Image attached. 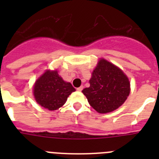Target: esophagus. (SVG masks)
Returning <instances> with one entry per match:
<instances>
[{"label":"esophagus","mask_w":159,"mask_h":159,"mask_svg":"<svg viewBox=\"0 0 159 159\" xmlns=\"http://www.w3.org/2000/svg\"><path fill=\"white\" fill-rule=\"evenodd\" d=\"M83 88H84V87L83 86H81V87H80V88H77V91H78V92H82V90H83Z\"/></svg>","instance_id":"esophagus-1"}]
</instances>
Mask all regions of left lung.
Returning a JSON list of instances; mask_svg holds the SVG:
<instances>
[{"mask_svg":"<svg viewBox=\"0 0 159 159\" xmlns=\"http://www.w3.org/2000/svg\"><path fill=\"white\" fill-rule=\"evenodd\" d=\"M82 91L89 104L99 113H109L122 106L130 94V81L119 67L100 59Z\"/></svg>","mask_w":159,"mask_h":159,"instance_id":"1","label":"left lung"}]
</instances>
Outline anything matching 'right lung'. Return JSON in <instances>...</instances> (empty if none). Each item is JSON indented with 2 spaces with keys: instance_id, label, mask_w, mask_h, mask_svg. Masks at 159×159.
Instances as JSON below:
<instances>
[{
  "instance_id": "obj_1",
  "label": "right lung",
  "mask_w": 159,
  "mask_h": 159,
  "mask_svg": "<svg viewBox=\"0 0 159 159\" xmlns=\"http://www.w3.org/2000/svg\"><path fill=\"white\" fill-rule=\"evenodd\" d=\"M75 91L71 83L65 82L57 70H47L35 83L33 95L38 104L55 111L61 107Z\"/></svg>"
}]
</instances>
